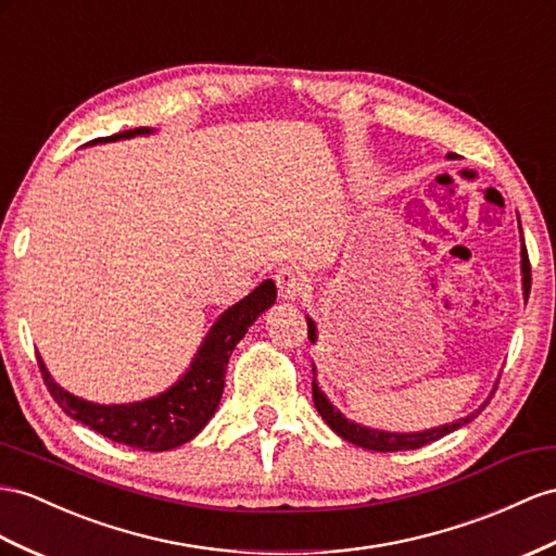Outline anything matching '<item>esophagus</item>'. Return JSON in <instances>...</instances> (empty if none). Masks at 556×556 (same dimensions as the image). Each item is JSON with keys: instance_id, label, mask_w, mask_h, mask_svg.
<instances>
[{"instance_id": "esophagus-1", "label": "esophagus", "mask_w": 556, "mask_h": 556, "mask_svg": "<svg viewBox=\"0 0 556 556\" xmlns=\"http://www.w3.org/2000/svg\"><path fill=\"white\" fill-rule=\"evenodd\" d=\"M275 283L283 301H298L305 291V275L301 273V267L287 265L275 275Z\"/></svg>"}]
</instances>
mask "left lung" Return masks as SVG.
Returning a JSON list of instances; mask_svg holds the SVG:
<instances>
[{
    "instance_id": "8db88e82",
    "label": "left lung",
    "mask_w": 556,
    "mask_h": 556,
    "mask_svg": "<svg viewBox=\"0 0 556 556\" xmlns=\"http://www.w3.org/2000/svg\"><path fill=\"white\" fill-rule=\"evenodd\" d=\"M453 156V154H448ZM521 269H523V295L531 293V263H529V251H521ZM307 338L315 343L317 340V329H315V321L307 319ZM312 400H315V406L319 410V416L324 418V422L331 427V430L343 437L345 441H352L354 446H362L368 451H380V453H392V451H410V448H420L425 444H430V441H437L441 437L451 434L453 430H458V427L472 422L475 416L472 414L467 418L455 420L451 425H441L434 427V430H427V432H416V434H394V432H378V430H366L362 425H354L350 420H345L343 416L338 414V410L329 404V400L321 394V390L317 388V382H312Z\"/></svg>"
}]
</instances>
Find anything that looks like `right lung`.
<instances>
[{
	"label": "right lung",
	"instance_id": "add662e5",
	"mask_svg": "<svg viewBox=\"0 0 556 556\" xmlns=\"http://www.w3.org/2000/svg\"><path fill=\"white\" fill-rule=\"evenodd\" d=\"M146 131L148 129L140 126V129H129L108 138H96L91 142L131 138ZM275 298V281L265 279L261 287H255L244 298V301H239L237 305L227 309L206 336L202 350H199L190 366V371L182 376L178 386L148 402L98 406L65 392L61 386H55V380L49 376L45 362L37 357L39 371L55 404H59L70 418L91 427L93 432L117 441V444H126L140 451L176 448L202 432V427L211 420L213 414H216L225 388L227 359H230L235 345L244 338L255 317L273 305Z\"/></svg>",
	"mask_w": 556,
	"mask_h": 556
}]
</instances>
